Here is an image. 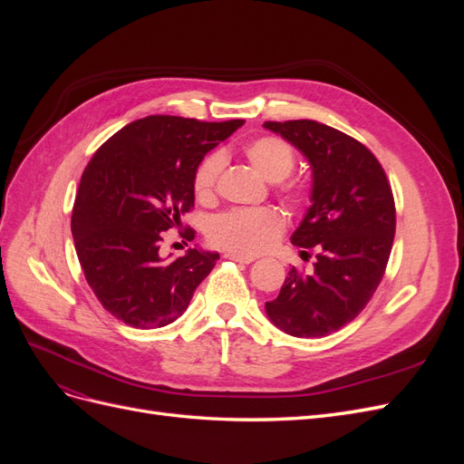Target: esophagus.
I'll list each match as a JSON object with an SVG mask.
<instances>
[{
	"label": "esophagus",
	"instance_id": "esophagus-1",
	"mask_svg": "<svg viewBox=\"0 0 464 464\" xmlns=\"http://www.w3.org/2000/svg\"><path fill=\"white\" fill-rule=\"evenodd\" d=\"M224 257H227V259H232V261H237V263H246V265H249L251 261H254V257H251V256L232 254V251H228V254H224Z\"/></svg>",
	"mask_w": 464,
	"mask_h": 464
}]
</instances>
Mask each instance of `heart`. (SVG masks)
Returning a JSON list of instances; mask_svg holds the SVG:
<instances>
[{"label":"heart","instance_id":"heart-1","mask_svg":"<svg viewBox=\"0 0 464 464\" xmlns=\"http://www.w3.org/2000/svg\"><path fill=\"white\" fill-rule=\"evenodd\" d=\"M244 157L254 170L266 181L285 179L294 164L296 152L285 139L263 135L251 139L244 145ZM222 157L218 152L208 154L193 174V191L201 203H210L217 198V186L222 172ZM304 189L298 184L285 188L290 201H300ZM285 232V217L273 207L236 208L213 218L208 227V242L215 247L232 254L257 256L269 249Z\"/></svg>","mask_w":464,"mask_h":464}]
</instances>
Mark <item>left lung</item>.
I'll use <instances>...</instances> for the list:
<instances>
[{
	"label": "left lung",
	"mask_w": 464,
	"mask_h": 464,
	"mask_svg": "<svg viewBox=\"0 0 464 464\" xmlns=\"http://www.w3.org/2000/svg\"><path fill=\"white\" fill-rule=\"evenodd\" d=\"M312 166V207L292 244L315 247L312 275L292 266L265 312L292 336H325L353 321L385 275L395 237V199L382 164L350 135L314 120L265 121Z\"/></svg>",
	"instance_id": "left-lung-1"
}]
</instances>
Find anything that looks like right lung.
Segmentation results:
<instances>
[{
    "label": "right lung",
    "instance_id": "1",
    "mask_svg": "<svg viewBox=\"0 0 464 464\" xmlns=\"http://www.w3.org/2000/svg\"><path fill=\"white\" fill-rule=\"evenodd\" d=\"M242 125L147 116L111 135L87 164L72 215L77 257L98 302L125 325L176 321L213 271L215 251L193 247L166 261L159 249L162 232L193 207V174L205 154ZM193 236L188 230V240Z\"/></svg>",
    "mask_w": 464,
    "mask_h": 464
}]
</instances>
